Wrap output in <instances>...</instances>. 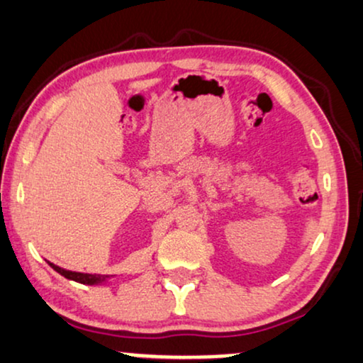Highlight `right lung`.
<instances>
[{
	"label": "right lung",
	"instance_id": "add662e5",
	"mask_svg": "<svg viewBox=\"0 0 363 363\" xmlns=\"http://www.w3.org/2000/svg\"><path fill=\"white\" fill-rule=\"evenodd\" d=\"M50 263V262H48ZM51 267L55 268L56 272H58L60 275H63L65 279H69V280H74V281H79V284H88V285H95V284H100L106 279L105 275H91V274H79V272H69V270H65V268H60L53 265V263H50Z\"/></svg>",
	"mask_w": 363,
	"mask_h": 363
}]
</instances>
